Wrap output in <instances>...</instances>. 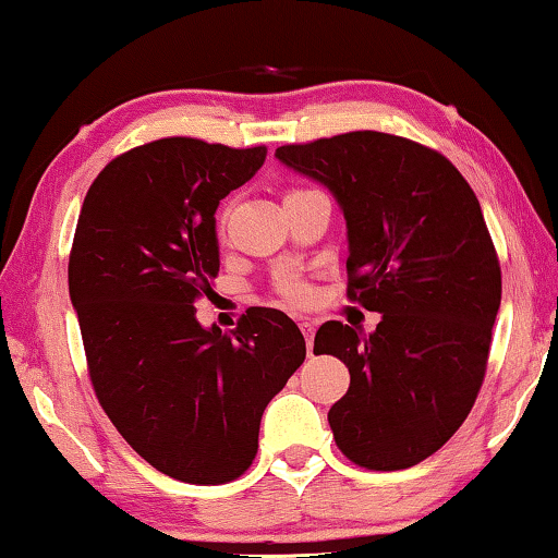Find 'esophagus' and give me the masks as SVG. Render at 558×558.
<instances>
[{
    "instance_id": "obj_1",
    "label": "esophagus",
    "mask_w": 558,
    "mask_h": 558,
    "mask_svg": "<svg viewBox=\"0 0 558 558\" xmlns=\"http://www.w3.org/2000/svg\"><path fill=\"white\" fill-rule=\"evenodd\" d=\"M299 329H302V333H304V339H306V344H308V349H312V339H314L316 324H314V322H302V324H299Z\"/></svg>"
}]
</instances>
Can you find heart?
<instances>
[{"label":"heart","instance_id":"1","mask_svg":"<svg viewBox=\"0 0 558 558\" xmlns=\"http://www.w3.org/2000/svg\"><path fill=\"white\" fill-rule=\"evenodd\" d=\"M274 294L294 308H306L316 302V287L299 271H281L274 279Z\"/></svg>","mask_w":558,"mask_h":558}]
</instances>
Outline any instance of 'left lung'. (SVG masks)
<instances>
[{
	"label": "left lung",
	"instance_id": "1",
	"mask_svg": "<svg viewBox=\"0 0 558 558\" xmlns=\"http://www.w3.org/2000/svg\"><path fill=\"white\" fill-rule=\"evenodd\" d=\"M327 186L347 219L349 299L376 331L327 322L314 354L349 366L329 409L359 466L409 469L464 424L486 374L501 267L474 190L439 151L384 132H349L274 154Z\"/></svg>",
	"mask_w": 558,
	"mask_h": 558
}]
</instances>
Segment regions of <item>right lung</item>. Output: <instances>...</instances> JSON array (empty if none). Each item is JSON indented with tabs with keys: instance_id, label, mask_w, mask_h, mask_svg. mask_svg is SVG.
I'll list each match as a JSON object with an SVG mask.
<instances>
[{
	"instance_id": "obj_1",
	"label": "right lung",
	"mask_w": 558,
	"mask_h": 558,
	"mask_svg": "<svg viewBox=\"0 0 558 558\" xmlns=\"http://www.w3.org/2000/svg\"><path fill=\"white\" fill-rule=\"evenodd\" d=\"M267 147L171 136L111 159L84 196L70 296L92 387L126 444L186 484L252 466L269 401L306 344L284 312L254 306L236 329H204L194 302L219 271L217 214Z\"/></svg>"
}]
</instances>
